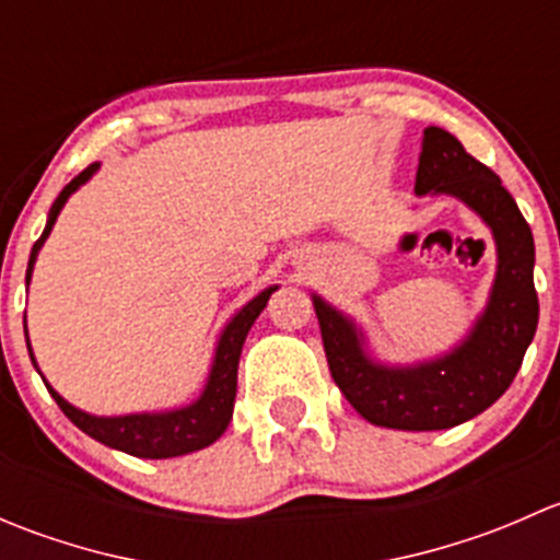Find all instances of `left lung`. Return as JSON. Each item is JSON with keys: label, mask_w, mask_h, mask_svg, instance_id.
Instances as JSON below:
<instances>
[{"label": "left lung", "mask_w": 560, "mask_h": 560, "mask_svg": "<svg viewBox=\"0 0 560 560\" xmlns=\"http://www.w3.org/2000/svg\"><path fill=\"white\" fill-rule=\"evenodd\" d=\"M415 191L450 195L471 208L495 241V279L482 314L450 352L389 365L369 349L363 327L325 298L312 295L327 365L338 389L365 420L395 431H444L493 406L521 371L534 341V235L501 178L466 154L442 127L422 132Z\"/></svg>", "instance_id": "8db88e82"}]
</instances>
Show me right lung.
<instances>
[{
    "label": "right lung",
    "instance_id": "right-lung-1",
    "mask_svg": "<svg viewBox=\"0 0 560 560\" xmlns=\"http://www.w3.org/2000/svg\"><path fill=\"white\" fill-rule=\"evenodd\" d=\"M100 171V162L89 165L86 171L70 180V184L61 189V195L56 197V202L50 206L48 222H45L43 235L30 254V268H26V287L32 281V270H35L37 254L43 248L45 238L54 230L56 219H59L61 208L70 200V195H75L94 173ZM279 290V284L268 287L259 295H254L252 301L241 308L233 319L224 325L222 336H219L217 349H213V363L208 371V380L202 393L197 395L191 404L178 406V409H165V411H138V415H118V417H97L89 415V411L78 409L70 400L61 398L54 387L48 385V380L43 382L48 387V393L54 395V400L59 404V409L70 417L72 425L81 428L86 436L97 439L100 444L113 450H121V453L135 455V457H149V460H162V457H178L197 453V450L208 447V444L217 442L224 431H228L230 420H233V406H235V389H238V360L244 341L252 330L254 319L262 314V308L268 306V298ZM26 347H30V358L37 369V360L32 354V343L26 338ZM39 371V369H37Z\"/></svg>",
    "mask_w": 560,
    "mask_h": 560
}]
</instances>
